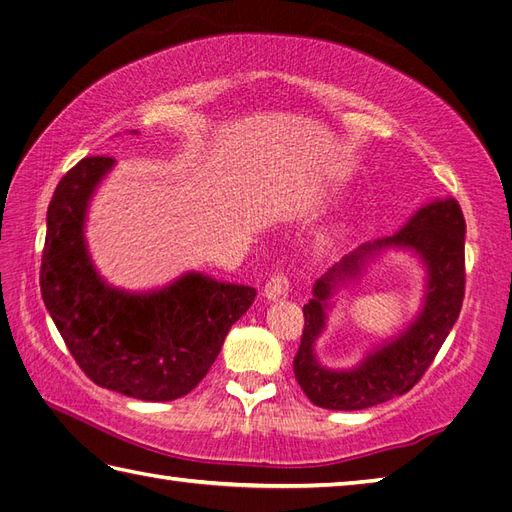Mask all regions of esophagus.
<instances>
[{
    "mask_svg": "<svg viewBox=\"0 0 512 512\" xmlns=\"http://www.w3.org/2000/svg\"><path fill=\"white\" fill-rule=\"evenodd\" d=\"M290 294V281L281 277V275H275L272 279H268L266 288H264V296L268 301H279V299H285V296Z\"/></svg>",
    "mask_w": 512,
    "mask_h": 512,
    "instance_id": "34e87169",
    "label": "esophagus"
}]
</instances>
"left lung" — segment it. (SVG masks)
<instances>
[{
    "mask_svg": "<svg viewBox=\"0 0 512 512\" xmlns=\"http://www.w3.org/2000/svg\"><path fill=\"white\" fill-rule=\"evenodd\" d=\"M388 250L417 256L426 270L420 314L397 337L369 352L351 369H329L315 358V340L326 326L335 294L357 280ZM465 296V218L454 198L423 205L395 233L366 242L344 255L316 279L312 299L303 307L305 327L294 358L296 382L314 406L327 410H364L395 399L419 382L458 320Z\"/></svg>",
    "mask_w": 512,
    "mask_h": 512,
    "instance_id": "obj_1",
    "label": "left lung"
}]
</instances>
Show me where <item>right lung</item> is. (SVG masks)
<instances>
[{
    "instance_id": "right-lung-1",
    "label": "right lung",
    "mask_w": 512,
    "mask_h": 512,
    "mask_svg": "<svg viewBox=\"0 0 512 512\" xmlns=\"http://www.w3.org/2000/svg\"><path fill=\"white\" fill-rule=\"evenodd\" d=\"M113 165L111 157H87L58 183L47 207L43 303L93 384L141 401H172L207 375L257 290L205 272H185L146 292L106 283L85 227L89 202Z\"/></svg>"
}]
</instances>
